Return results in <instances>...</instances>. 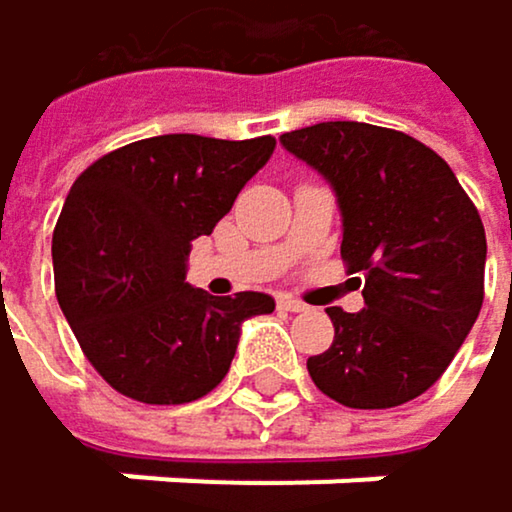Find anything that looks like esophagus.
Wrapping results in <instances>:
<instances>
[{
    "mask_svg": "<svg viewBox=\"0 0 512 512\" xmlns=\"http://www.w3.org/2000/svg\"><path fill=\"white\" fill-rule=\"evenodd\" d=\"M277 305L284 308V311H293V314H299V311H305V308H308L305 302H299V299H293V296H280V299H277Z\"/></svg>",
    "mask_w": 512,
    "mask_h": 512,
    "instance_id": "obj_1",
    "label": "esophagus"
}]
</instances>
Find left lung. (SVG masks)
<instances>
[{
  "label": "left lung",
  "instance_id": "8db88e82",
  "mask_svg": "<svg viewBox=\"0 0 512 512\" xmlns=\"http://www.w3.org/2000/svg\"><path fill=\"white\" fill-rule=\"evenodd\" d=\"M342 207V262L366 308H329L336 339L308 357L314 385L348 409H394L449 369L485 296V228L452 167L391 127L323 121L280 137ZM357 277V280H360Z\"/></svg>",
  "mask_w": 512,
  "mask_h": 512
}]
</instances>
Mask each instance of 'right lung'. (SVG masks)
<instances>
[{"label":"right lung","mask_w":512,"mask_h":512,"mask_svg":"<svg viewBox=\"0 0 512 512\" xmlns=\"http://www.w3.org/2000/svg\"><path fill=\"white\" fill-rule=\"evenodd\" d=\"M274 137L164 134L127 143L72 183L51 256L57 302L109 388L149 406L210 394L232 366L241 323L265 293L207 296L186 284L192 241L210 235Z\"/></svg>","instance_id":"obj_1"}]
</instances>
